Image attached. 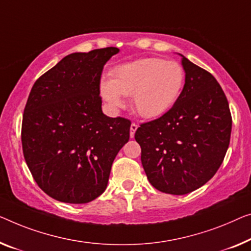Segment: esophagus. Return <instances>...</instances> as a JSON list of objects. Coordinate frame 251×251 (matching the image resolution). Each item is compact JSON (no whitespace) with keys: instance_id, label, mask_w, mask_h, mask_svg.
<instances>
[{"instance_id":"obj_1","label":"esophagus","mask_w":251,"mask_h":251,"mask_svg":"<svg viewBox=\"0 0 251 251\" xmlns=\"http://www.w3.org/2000/svg\"><path fill=\"white\" fill-rule=\"evenodd\" d=\"M136 129H137V125L135 123H132V125H130V133H129L130 137H134V134H135Z\"/></svg>"}]
</instances>
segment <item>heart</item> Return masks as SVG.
Instances as JSON below:
<instances>
[{
	"instance_id": "1",
	"label": "heart",
	"mask_w": 251,
	"mask_h": 251,
	"mask_svg": "<svg viewBox=\"0 0 251 251\" xmlns=\"http://www.w3.org/2000/svg\"><path fill=\"white\" fill-rule=\"evenodd\" d=\"M185 72L175 61L159 57L141 58L115 67L110 80L100 85L103 99L111 106L122 104V96L133 97L136 113L154 119L177 101L184 87Z\"/></svg>"
}]
</instances>
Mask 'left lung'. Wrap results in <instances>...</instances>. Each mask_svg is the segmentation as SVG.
Instances as JSON below:
<instances>
[{"mask_svg":"<svg viewBox=\"0 0 251 251\" xmlns=\"http://www.w3.org/2000/svg\"><path fill=\"white\" fill-rule=\"evenodd\" d=\"M181 63L185 85L178 100L135 132L150 184L171 195L194 192L216 174L232 128L229 102L215 77L185 56Z\"/></svg>","mask_w":251,"mask_h":251,"instance_id":"1","label":"left lung"}]
</instances>
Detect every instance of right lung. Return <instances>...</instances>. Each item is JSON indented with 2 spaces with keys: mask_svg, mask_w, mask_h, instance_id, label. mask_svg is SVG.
<instances>
[{
  "mask_svg": "<svg viewBox=\"0 0 251 251\" xmlns=\"http://www.w3.org/2000/svg\"><path fill=\"white\" fill-rule=\"evenodd\" d=\"M116 47L65 56L35 82L21 127L22 151L48 196L85 204L107 188L111 164L129 140L130 121L101 110L100 78Z\"/></svg>",
  "mask_w": 251,
  "mask_h": 251,
  "instance_id": "add662e5",
  "label": "right lung"
}]
</instances>
